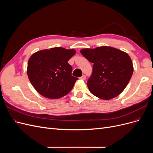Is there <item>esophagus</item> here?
<instances>
[{
	"label": "esophagus",
	"mask_w": 153,
	"mask_h": 153,
	"mask_svg": "<svg viewBox=\"0 0 153 153\" xmlns=\"http://www.w3.org/2000/svg\"><path fill=\"white\" fill-rule=\"evenodd\" d=\"M85 78H86V76H85V75H82V76L80 77V79H82V80H85Z\"/></svg>",
	"instance_id": "34e87169"
}]
</instances>
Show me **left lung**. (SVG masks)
Wrapping results in <instances>:
<instances>
[{
	"label": "left lung",
	"instance_id": "left-lung-1",
	"mask_svg": "<svg viewBox=\"0 0 153 153\" xmlns=\"http://www.w3.org/2000/svg\"><path fill=\"white\" fill-rule=\"evenodd\" d=\"M80 53L93 63L92 75L87 83L91 93L105 100L121 94L133 72V63L128 54L110 47L84 48Z\"/></svg>",
	"mask_w": 153,
	"mask_h": 153
}]
</instances>
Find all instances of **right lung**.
I'll list each match as a JSON object with an SVG mask.
<instances>
[{
	"instance_id": "right-lung-1",
	"label": "right lung",
	"mask_w": 153,
	"mask_h": 153,
	"mask_svg": "<svg viewBox=\"0 0 153 153\" xmlns=\"http://www.w3.org/2000/svg\"><path fill=\"white\" fill-rule=\"evenodd\" d=\"M75 50L62 47L43 50L31 55L27 75L34 89L46 98L57 99L71 91L78 78L71 75L72 67L68 61Z\"/></svg>"
}]
</instances>
